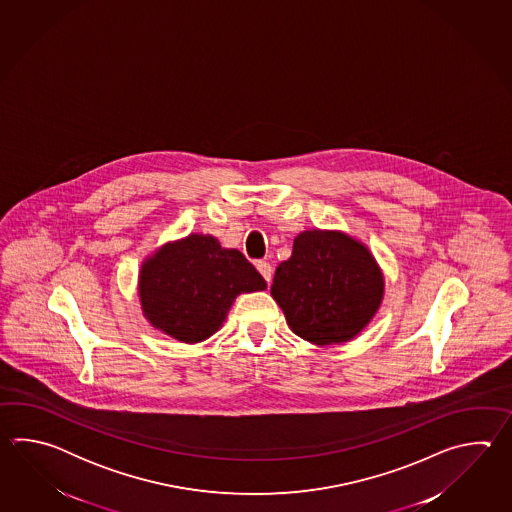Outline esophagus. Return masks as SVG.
I'll return each mask as SVG.
<instances>
[{"label":"esophagus","instance_id":"obj_1","mask_svg":"<svg viewBox=\"0 0 512 512\" xmlns=\"http://www.w3.org/2000/svg\"><path fill=\"white\" fill-rule=\"evenodd\" d=\"M256 269L260 271L261 276L267 280V283H271L272 278V267L269 261H256Z\"/></svg>","mask_w":512,"mask_h":512}]
</instances>
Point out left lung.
<instances>
[{"instance_id":"1","label":"left lung","mask_w":512,"mask_h":512,"mask_svg":"<svg viewBox=\"0 0 512 512\" xmlns=\"http://www.w3.org/2000/svg\"><path fill=\"white\" fill-rule=\"evenodd\" d=\"M287 324L316 346L357 337L384 294L381 267L366 245L338 230H304L282 261L271 287Z\"/></svg>"}]
</instances>
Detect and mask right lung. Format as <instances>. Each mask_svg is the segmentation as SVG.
Returning a JSON list of instances; mask_svg holds the SVG:
<instances>
[{"mask_svg": "<svg viewBox=\"0 0 512 512\" xmlns=\"http://www.w3.org/2000/svg\"><path fill=\"white\" fill-rule=\"evenodd\" d=\"M267 289V282L236 249H223L214 236L190 234L166 243L142 263V313L164 335L196 344L223 326L241 293Z\"/></svg>", "mask_w": 512, "mask_h": 512, "instance_id": "1", "label": "right lung"}]
</instances>
